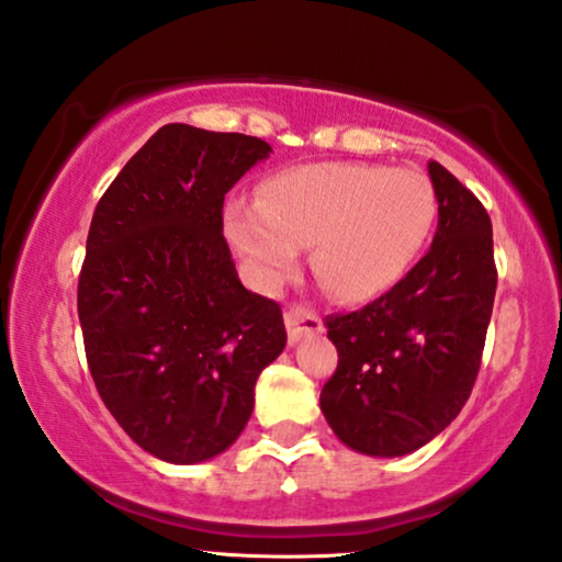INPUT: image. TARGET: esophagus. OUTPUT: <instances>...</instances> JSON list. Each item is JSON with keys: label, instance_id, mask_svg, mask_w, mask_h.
Returning a JSON list of instances; mask_svg holds the SVG:
<instances>
[{"label": "esophagus", "instance_id": "obj_1", "mask_svg": "<svg viewBox=\"0 0 562 562\" xmlns=\"http://www.w3.org/2000/svg\"><path fill=\"white\" fill-rule=\"evenodd\" d=\"M285 326L290 344L303 341L305 336L321 334V328H324L318 316H313V313L308 308H303V305H293V308L285 311Z\"/></svg>", "mask_w": 562, "mask_h": 562}]
</instances>
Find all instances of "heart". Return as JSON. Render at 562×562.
<instances>
[{
	"mask_svg": "<svg viewBox=\"0 0 562 562\" xmlns=\"http://www.w3.org/2000/svg\"><path fill=\"white\" fill-rule=\"evenodd\" d=\"M437 192L418 169L321 161L282 169L257 200H231L223 231L254 285L285 282L311 246L313 272L341 301L391 290L429 241Z\"/></svg>",
	"mask_w": 562,
	"mask_h": 562,
	"instance_id": "obj_1",
	"label": "heart"
}]
</instances>
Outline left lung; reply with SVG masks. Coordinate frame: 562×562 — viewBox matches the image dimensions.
<instances>
[{
  "instance_id": "left-lung-1",
  "label": "left lung",
  "mask_w": 562,
  "mask_h": 562,
  "mask_svg": "<svg viewBox=\"0 0 562 562\" xmlns=\"http://www.w3.org/2000/svg\"><path fill=\"white\" fill-rule=\"evenodd\" d=\"M439 223L424 259L364 308L326 316L339 368L321 411L349 450L401 458L431 442L470 398L496 297L491 218L429 161Z\"/></svg>"
}]
</instances>
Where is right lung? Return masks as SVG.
Here are the masks:
<instances>
[{
    "instance_id": "right-lung-1",
    "label": "right lung",
    "mask_w": 562,
    "mask_h": 562,
    "mask_svg": "<svg viewBox=\"0 0 562 562\" xmlns=\"http://www.w3.org/2000/svg\"><path fill=\"white\" fill-rule=\"evenodd\" d=\"M267 140L169 123L94 207L79 324L97 393L154 458L194 465L236 442L288 341L282 311L238 280L223 198Z\"/></svg>"
}]
</instances>
